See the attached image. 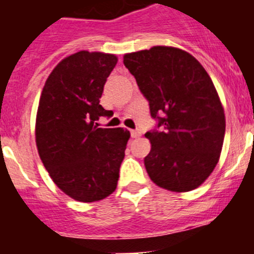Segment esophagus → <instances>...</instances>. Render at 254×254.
<instances>
[{
  "mask_svg": "<svg viewBox=\"0 0 254 254\" xmlns=\"http://www.w3.org/2000/svg\"><path fill=\"white\" fill-rule=\"evenodd\" d=\"M131 136H132V138H137V137H140V136H141V132L137 131V129H132Z\"/></svg>",
  "mask_w": 254,
  "mask_h": 254,
  "instance_id": "1",
  "label": "esophagus"
}]
</instances>
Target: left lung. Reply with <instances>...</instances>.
Returning <instances> with one entry per match:
<instances>
[{
    "mask_svg": "<svg viewBox=\"0 0 254 254\" xmlns=\"http://www.w3.org/2000/svg\"><path fill=\"white\" fill-rule=\"evenodd\" d=\"M123 64L161 127L145 134L151 143L143 160L150 179L172 192L196 190L219 163L225 136L214 82L193 56L176 47L126 53Z\"/></svg>",
    "mask_w": 254,
    "mask_h": 254,
    "instance_id": "obj_1",
    "label": "left lung"
}]
</instances>
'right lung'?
Returning a JSON list of instances; mask_svg holds the SVG:
<instances>
[{
	"mask_svg": "<svg viewBox=\"0 0 254 254\" xmlns=\"http://www.w3.org/2000/svg\"><path fill=\"white\" fill-rule=\"evenodd\" d=\"M118 58L80 51L61 61L44 84L35 120L40 160L64 193L80 202L112 194L131 134L128 129L99 128L112 116L99 104L107 77Z\"/></svg>",
	"mask_w": 254,
	"mask_h": 254,
	"instance_id": "obj_1",
	"label": "right lung"
}]
</instances>
